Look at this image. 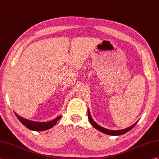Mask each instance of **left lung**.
I'll return each instance as SVG.
<instances>
[{"label":"left lung","mask_w":159,"mask_h":159,"mask_svg":"<svg viewBox=\"0 0 159 159\" xmlns=\"http://www.w3.org/2000/svg\"><path fill=\"white\" fill-rule=\"evenodd\" d=\"M88 117H89V121L91 122V125L94 127L95 128H96L97 129L99 130V131H101V132L103 133H105L106 134H109V135H111V136H119V135H122V134H124L126 132H128V131H129L130 129H132L134 126L136 125V124H137L136 123L134 124V125H131L130 127L128 128H125V129H120V130H110V129H105L103 127H101V126L99 125L98 124H97V123H95V122L93 121V120L92 119V117L91 116V114L90 113H89V110H88Z\"/></svg>","instance_id":"obj_1"}]
</instances>
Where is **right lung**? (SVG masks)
I'll list each match as a JSON object with an SVG mask.
<instances>
[{"instance_id":"add662e5","label":"right lung","mask_w":159,"mask_h":159,"mask_svg":"<svg viewBox=\"0 0 159 159\" xmlns=\"http://www.w3.org/2000/svg\"><path fill=\"white\" fill-rule=\"evenodd\" d=\"M15 115L17 116L18 120L21 121L25 127H27L30 129L34 130V131H43V130L50 129L51 128L54 127L56 124V122L58 121L61 117V116H58V117H56V119L48 122H37L23 118V117L19 116L17 114H16V113Z\"/></svg>"}]
</instances>
